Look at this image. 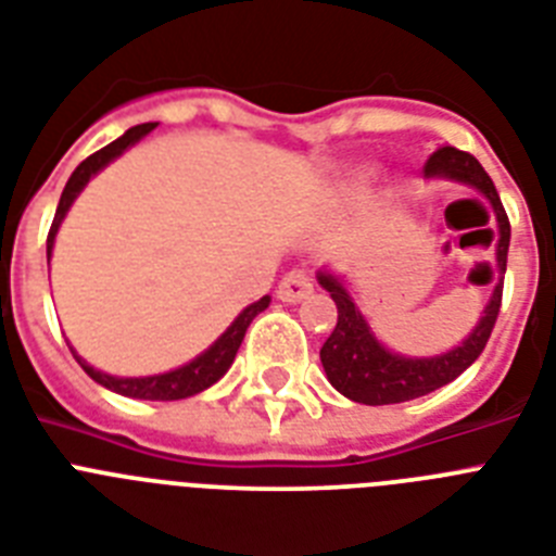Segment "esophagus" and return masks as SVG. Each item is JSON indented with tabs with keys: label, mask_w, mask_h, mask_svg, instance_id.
<instances>
[{
	"label": "esophagus",
	"mask_w": 556,
	"mask_h": 556,
	"mask_svg": "<svg viewBox=\"0 0 556 556\" xmlns=\"http://www.w3.org/2000/svg\"><path fill=\"white\" fill-rule=\"evenodd\" d=\"M309 292H312V278L306 273H301V269H292V273H287L281 278V283H278V298H281V301H287V304H298V301H304Z\"/></svg>",
	"instance_id": "34e87169"
}]
</instances>
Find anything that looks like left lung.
I'll list each match as a JSON object with an SVG mask.
<instances>
[{"label": "left lung", "mask_w": 556, "mask_h": 556, "mask_svg": "<svg viewBox=\"0 0 556 556\" xmlns=\"http://www.w3.org/2000/svg\"><path fill=\"white\" fill-rule=\"evenodd\" d=\"M424 173L426 178H448V181H457V185L475 187L492 204L494 218H497V247H494V258L497 261H494L489 278H494V292L480 320H477V327L471 329L469 338L460 346H454V350L434 357H406L397 355V352H389L371 334L369 324H366V318L361 315L355 301H352L350 289L343 287L338 275H332L329 269H320L318 283L327 289L334 306H338V324H334L327 343L320 346V364H324L329 383L343 397H350L355 403H366V406H389V403L415 401V397H424V394L452 383L485 350V343L492 338V329L500 315L511 224H508L503 201H500L497 190H494V181L480 167L475 155L463 153L457 147H440V150H434L429 155V162L424 164Z\"/></svg>", "instance_id": "obj_1"}]
</instances>
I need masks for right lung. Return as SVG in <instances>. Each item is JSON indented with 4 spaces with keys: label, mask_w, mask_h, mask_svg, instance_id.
<instances>
[{
    "label": "right lung",
    "mask_w": 556,
    "mask_h": 556,
    "mask_svg": "<svg viewBox=\"0 0 556 556\" xmlns=\"http://www.w3.org/2000/svg\"><path fill=\"white\" fill-rule=\"evenodd\" d=\"M155 127H159L155 122L136 124V127H130V130L124 132L122 139L110 141V144L102 147L99 153L87 155L85 162L73 169V176L67 178V185H64V190H62V199H59L53 224H50L48 258H50V252H53V241H56V232H59V227H62L64 215H67L71 204L76 201V195L85 190L87 181H90V178H93L99 169L108 167L113 159H118V155H122L127 147H132L136 141L144 139L147 132L155 130ZM267 306H269V295H264L261 301L250 304L244 312H241V315H238L236 320H232V324H229L227 332H224L222 338H218V341L210 346V350L201 352L199 357H192L190 364L178 366V369H173V371H164V375H150V378H116V375H108V371L93 369V366L85 364V361H81L76 352L73 350L71 352H73V357H76V361L81 364V369H85L87 375L96 380V383H102L104 389H110V392L124 394V397H139V401H181V397H190V394L204 392V389L213 387L215 380H222L224 375H227V369L232 366V361H236L238 346H241V341H244L247 327H250L252 318H255L258 312L267 309Z\"/></svg>",
    "instance_id": "obj_1"
}]
</instances>
